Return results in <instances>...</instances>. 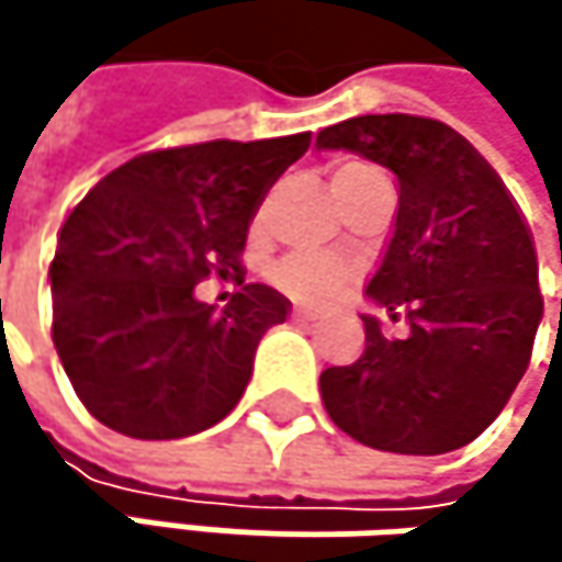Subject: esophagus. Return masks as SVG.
Here are the masks:
<instances>
[{
	"instance_id": "34e87169",
	"label": "esophagus",
	"mask_w": 562,
	"mask_h": 562,
	"mask_svg": "<svg viewBox=\"0 0 562 562\" xmlns=\"http://www.w3.org/2000/svg\"><path fill=\"white\" fill-rule=\"evenodd\" d=\"M292 318H295V322H312L315 315H312L308 308H302V305H295V308H292Z\"/></svg>"
}]
</instances>
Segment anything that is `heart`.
<instances>
[{"label":"heart","instance_id":"obj_1","mask_svg":"<svg viewBox=\"0 0 562 562\" xmlns=\"http://www.w3.org/2000/svg\"><path fill=\"white\" fill-rule=\"evenodd\" d=\"M364 169L368 166H361V162H341L335 169V178ZM277 273H280L282 285L292 289L302 299H318V295H325V292H331L338 285V270L328 260H318V257H285Z\"/></svg>","mask_w":562,"mask_h":562}]
</instances>
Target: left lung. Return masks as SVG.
<instances>
[{"mask_svg": "<svg viewBox=\"0 0 562 562\" xmlns=\"http://www.w3.org/2000/svg\"><path fill=\"white\" fill-rule=\"evenodd\" d=\"M315 149L393 171L400 204L368 299L409 325L384 338L381 318L361 315V358L318 378L331 423L400 456L469 446L505 409L543 318L520 207L475 146L439 120L355 116L325 126Z\"/></svg>", "mask_w": 562, "mask_h": 562, "instance_id": "1", "label": "left lung"}]
</instances>
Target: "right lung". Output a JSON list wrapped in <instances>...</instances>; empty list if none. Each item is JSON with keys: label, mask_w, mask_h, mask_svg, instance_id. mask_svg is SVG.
Wrapping results in <instances>:
<instances>
[{"label": "right lung", "mask_w": 562, "mask_h": 562, "mask_svg": "<svg viewBox=\"0 0 562 562\" xmlns=\"http://www.w3.org/2000/svg\"><path fill=\"white\" fill-rule=\"evenodd\" d=\"M312 133L214 139L143 153L100 178L67 214L52 260L57 358L80 403L133 439H181L244 396L267 328L289 302L244 282L240 254L267 191ZM238 292L217 310L193 285Z\"/></svg>", "instance_id": "obj_1"}]
</instances>
